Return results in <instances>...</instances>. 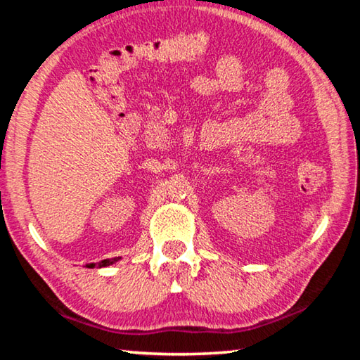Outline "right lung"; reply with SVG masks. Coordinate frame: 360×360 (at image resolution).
<instances>
[{"label":"right lung","mask_w":360,"mask_h":360,"mask_svg":"<svg viewBox=\"0 0 360 360\" xmlns=\"http://www.w3.org/2000/svg\"><path fill=\"white\" fill-rule=\"evenodd\" d=\"M119 259L117 257H114V259H106V260H101V262H98V266L101 268V266H108V265H111V264H114V262H117ZM89 268H94L95 266V264H89L87 265Z\"/></svg>","instance_id":"1"}]
</instances>
